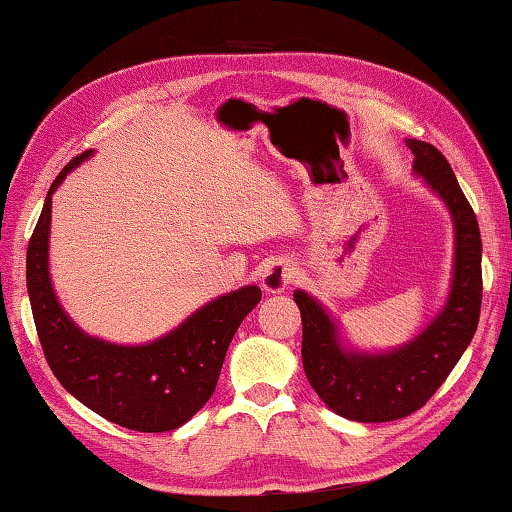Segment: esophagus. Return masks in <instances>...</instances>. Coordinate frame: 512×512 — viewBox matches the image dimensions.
I'll return each mask as SVG.
<instances>
[{
  "mask_svg": "<svg viewBox=\"0 0 512 512\" xmlns=\"http://www.w3.org/2000/svg\"><path fill=\"white\" fill-rule=\"evenodd\" d=\"M298 268L289 259H275L262 275V287L266 293H282L289 289V284L296 280Z\"/></svg>",
  "mask_w": 512,
  "mask_h": 512,
  "instance_id": "obj_1",
  "label": "esophagus"
}]
</instances>
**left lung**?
<instances>
[{"label":"left lung","mask_w":512,"mask_h":512,"mask_svg":"<svg viewBox=\"0 0 512 512\" xmlns=\"http://www.w3.org/2000/svg\"><path fill=\"white\" fill-rule=\"evenodd\" d=\"M413 173L445 203L454 225L452 284L445 305L418 336L391 350H359L339 320L296 289L302 318V368L327 409L354 422H391L418 411L463 357L481 314V232L452 167L436 146L406 140Z\"/></svg>","instance_id":"obj_1"}]
</instances>
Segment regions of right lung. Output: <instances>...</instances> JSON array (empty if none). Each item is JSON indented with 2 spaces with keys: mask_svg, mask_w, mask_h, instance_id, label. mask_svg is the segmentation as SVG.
Segmentation results:
<instances>
[{
  "mask_svg": "<svg viewBox=\"0 0 512 512\" xmlns=\"http://www.w3.org/2000/svg\"><path fill=\"white\" fill-rule=\"evenodd\" d=\"M85 151L58 173L27 250L33 320L51 372L69 395L119 427L162 433L183 427L210 400L232 336L262 300L255 284L198 307L171 332L124 345L92 336L67 316L51 284V196L69 171L90 160Z\"/></svg>",
  "mask_w": 512,
  "mask_h": 512,
  "instance_id": "add662e5",
  "label": "right lung"
}]
</instances>
